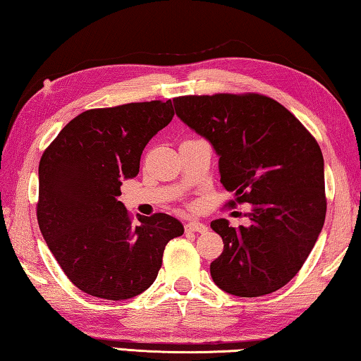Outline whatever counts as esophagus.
<instances>
[{"label":"esophagus","instance_id":"1","mask_svg":"<svg viewBox=\"0 0 361 361\" xmlns=\"http://www.w3.org/2000/svg\"><path fill=\"white\" fill-rule=\"evenodd\" d=\"M185 230H188V232H200V233H204L206 230H208V227H206L204 224L198 222V221H192V222H187V224H185Z\"/></svg>","mask_w":361,"mask_h":361}]
</instances>
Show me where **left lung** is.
Wrapping results in <instances>:
<instances>
[{
    "mask_svg": "<svg viewBox=\"0 0 361 361\" xmlns=\"http://www.w3.org/2000/svg\"><path fill=\"white\" fill-rule=\"evenodd\" d=\"M176 114L219 155L221 184L235 192L228 208L250 203L251 226L216 219L224 251L211 262L217 286L259 298L296 276L326 216L320 145L291 111L257 92L180 96Z\"/></svg>",
    "mask_w": 361,
    "mask_h": 361,
    "instance_id": "1",
    "label": "left lung"
}]
</instances>
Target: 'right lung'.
Segmentation results:
<instances>
[{
    "label": "right lung",
    "instance_id": "add662e5",
    "mask_svg": "<svg viewBox=\"0 0 361 361\" xmlns=\"http://www.w3.org/2000/svg\"><path fill=\"white\" fill-rule=\"evenodd\" d=\"M174 100L91 109L75 116L39 159L37 217L63 274L82 293L131 299L155 281L168 241L184 233L173 216H133L118 202L121 180L174 116Z\"/></svg>",
    "mask_w": 361,
    "mask_h": 361
}]
</instances>
